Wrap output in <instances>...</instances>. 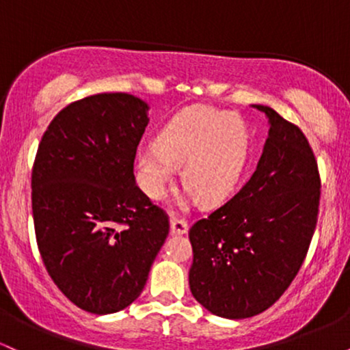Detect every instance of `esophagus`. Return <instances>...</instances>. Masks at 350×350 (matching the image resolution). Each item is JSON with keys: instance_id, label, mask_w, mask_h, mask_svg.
<instances>
[{"instance_id": "1", "label": "esophagus", "mask_w": 350, "mask_h": 350, "mask_svg": "<svg viewBox=\"0 0 350 350\" xmlns=\"http://www.w3.org/2000/svg\"><path fill=\"white\" fill-rule=\"evenodd\" d=\"M189 230V222L186 219H183V217H178V215H172L171 217V232L176 235H183L186 234Z\"/></svg>"}]
</instances>
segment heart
Returning a JSON list of instances; mask_svg holds the SVG:
<instances>
[{"label": "heart", "instance_id": "heart-1", "mask_svg": "<svg viewBox=\"0 0 350 350\" xmlns=\"http://www.w3.org/2000/svg\"><path fill=\"white\" fill-rule=\"evenodd\" d=\"M252 142L247 123L237 113L189 108L176 115L156 144L136 152L139 183L151 199L166 196L183 166V180L206 204L224 200L242 178Z\"/></svg>", "mask_w": 350, "mask_h": 350}]
</instances>
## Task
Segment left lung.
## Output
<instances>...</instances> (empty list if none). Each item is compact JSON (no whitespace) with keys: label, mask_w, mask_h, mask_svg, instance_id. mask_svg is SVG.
<instances>
[{"label":"left lung","mask_w":350,"mask_h":350,"mask_svg":"<svg viewBox=\"0 0 350 350\" xmlns=\"http://www.w3.org/2000/svg\"><path fill=\"white\" fill-rule=\"evenodd\" d=\"M263 154L226 204L189 228V286L207 311L228 319L260 314L298 275L314 235L321 178L308 138L270 107Z\"/></svg>","instance_id":"left-lung-1"}]
</instances>
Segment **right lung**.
I'll list each match as a JSON object with an SVG mask.
<instances>
[{
  "label": "right lung",
  "mask_w": 350,
  "mask_h": 350,
  "mask_svg": "<svg viewBox=\"0 0 350 350\" xmlns=\"http://www.w3.org/2000/svg\"><path fill=\"white\" fill-rule=\"evenodd\" d=\"M148 105L90 95L59 111L36 152L33 217L47 273L75 306L110 314L142 295L170 217L136 186Z\"/></svg>",
  "instance_id": "obj_1"
}]
</instances>
